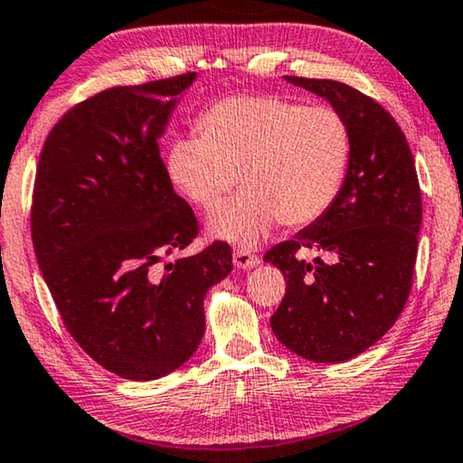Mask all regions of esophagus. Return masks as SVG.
Here are the masks:
<instances>
[{
  "label": "esophagus",
  "mask_w": 463,
  "mask_h": 463,
  "mask_svg": "<svg viewBox=\"0 0 463 463\" xmlns=\"http://www.w3.org/2000/svg\"><path fill=\"white\" fill-rule=\"evenodd\" d=\"M233 264H236L238 269H244V270L254 269L260 264V256L250 254V252H246V250H236V252H233Z\"/></svg>",
  "instance_id": "obj_1"
}]
</instances>
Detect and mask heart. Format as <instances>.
Returning a JSON list of instances; mask_svg holds the SVG:
<instances>
[{
    "mask_svg": "<svg viewBox=\"0 0 463 463\" xmlns=\"http://www.w3.org/2000/svg\"><path fill=\"white\" fill-rule=\"evenodd\" d=\"M353 160L345 117L328 106L279 96H230L204 110L199 137L172 143L165 172L207 213L238 184L244 191L209 222L215 238L252 248L277 223L309 225L343 193Z\"/></svg>",
    "mask_w": 463,
    "mask_h": 463,
    "instance_id": "b5f03b06",
    "label": "heart"
}]
</instances>
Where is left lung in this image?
I'll use <instances>...</instances> for the list:
<instances>
[{"label": "left lung", "mask_w": 463, "mask_h": 463, "mask_svg": "<svg viewBox=\"0 0 463 463\" xmlns=\"http://www.w3.org/2000/svg\"><path fill=\"white\" fill-rule=\"evenodd\" d=\"M285 80L345 117L353 160L328 213L264 256L287 281L270 328L303 359L343 363L375 345L406 306L422 222L419 178L406 135L373 98L335 80ZM301 247L331 262L306 263Z\"/></svg>", "instance_id": "left-lung-1"}]
</instances>
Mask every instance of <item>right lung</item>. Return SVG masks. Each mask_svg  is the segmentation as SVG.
I'll return each mask as SVG.
<instances>
[{
  "mask_svg": "<svg viewBox=\"0 0 463 463\" xmlns=\"http://www.w3.org/2000/svg\"><path fill=\"white\" fill-rule=\"evenodd\" d=\"M196 73L104 90L67 112L41 151L33 244L65 328L98 365L149 382L184 365L204 335V298L232 248L162 264L199 233L174 193L160 141Z\"/></svg>",
  "mask_w": 463,
  "mask_h": 463,
  "instance_id": "right-lung-1",
  "label": "right lung"
}]
</instances>
